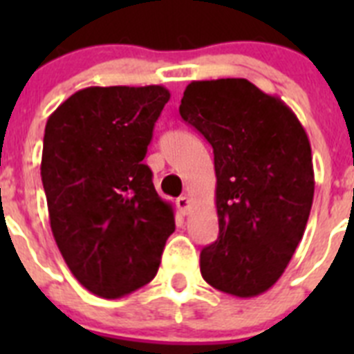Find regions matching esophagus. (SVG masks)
I'll return each mask as SVG.
<instances>
[{
    "mask_svg": "<svg viewBox=\"0 0 354 354\" xmlns=\"http://www.w3.org/2000/svg\"><path fill=\"white\" fill-rule=\"evenodd\" d=\"M175 204H177V209H179L183 214H187V211H189V207H192V200H189V196L184 195L175 200Z\"/></svg>",
    "mask_w": 354,
    "mask_h": 354,
    "instance_id": "esophagus-1",
    "label": "esophagus"
}]
</instances>
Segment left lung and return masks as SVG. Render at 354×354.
<instances>
[{"mask_svg":"<svg viewBox=\"0 0 354 354\" xmlns=\"http://www.w3.org/2000/svg\"><path fill=\"white\" fill-rule=\"evenodd\" d=\"M180 117L214 152L220 236L200 253L205 282L253 298L278 282L314 200L308 136L292 109L243 77L192 81Z\"/></svg>","mask_w":354,"mask_h":354,"instance_id":"8db88e82","label":"left lung"}]
</instances>
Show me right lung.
<instances>
[{
    "instance_id": "add662e5",
    "label": "right lung",
    "mask_w": 354,
    "mask_h": 354,
    "mask_svg": "<svg viewBox=\"0 0 354 354\" xmlns=\"http://www.w3.org/2000/svg\"><path fill=\"white\" fill-rule=\"evenodd\" d=\"M170 92L149 86H88L51 113L42 175L49 223L77 282L117 299L156 277L175 230L174 207L143 165Z\"/></svg>"
}]
</instances>
